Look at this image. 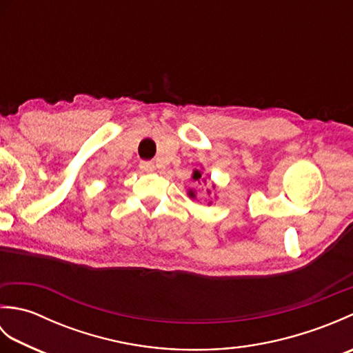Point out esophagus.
I'll return each instance as SVG.
<instances>
[{
  "mask_svg": "<svg viewBox=\"0 0 353 353\" xmlns=\"http://www.w3.org/2000/svg\"><path fill=\"white\" fill-rule=\"evenodd\" d=\"M139 168L144 172H152V171H154V163L150 162V161H142L139 163Z\"/></svg>",
  "mask_w": 353,
  "mask_h": 353,
  "instance_id": "34e87169",
  "label": "esophagus"
}]
</instances>
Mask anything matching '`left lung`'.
<instances>
[{
    "label": "left lung",
    "instance_id": "obj_1",
    "mask_svg": "<svg viewBox=\"0 0 353 353\" xmlns=\"http://www.w3.org/2000/svg\"><path fill=\"white\" fill-rule=\"evenodd\" d=\"M192 179H194V181H196V182H205L206 183V179H203V172H201V171H199V170H194V172H192ZM212 188L215 190L216 188V186L215 185H212ZM208 191V194H211V190H206ZM188 196L191 197V199H196V191H194V190H190L188 191ZM209 203H211V201H209Z\"/></svg>",
    "mask_w": 353,
    "mask_h": 353
}]
</instances>
